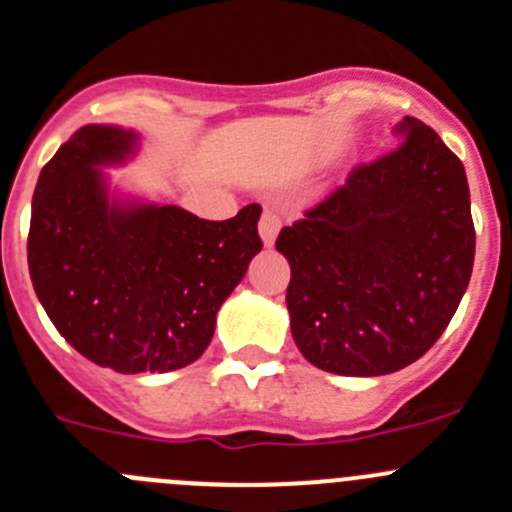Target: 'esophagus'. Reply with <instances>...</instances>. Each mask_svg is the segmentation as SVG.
I'll use <instances>...</instances> for the list:
<instances>
[{"label":"esophagus","instance_id":"obj_1","mask_svg":"<svg viewBox=\"0 0 512 512\" xmlns=\"http://www.w3.org/2000/svg\"><path fill=\"white\" fill-rule=\"evenodd\" d=\"M280 227H283V222H280L278 212H272V209H265L260 217V237L262 242H265V247H272L275 245V240H278V232Z\"/></svg>","mask_w":512,"mask_h":512}]
</instances>
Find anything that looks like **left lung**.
Listing matches in <instances>:
<instances>
[{"label":"left lung","mask_w":512,"mask_h":512,"mask_svg":"<svg viewBox=\"0 0 512 512\" xmlns=\"http://www.w3.org/2000/svg\"><path fill=\"white\" fill-rule=\"evenodd\" d=\"M399 146L356 166L293 227L285 303L295 346L338 376H384L414 364L452 321L475 262L465 166L407 116Z\"/></svg>","instance_id":"8db88e82"}]
</instances>
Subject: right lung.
I'll return each instance as SVG.
<instances>
[{
	"mask_svg": "<svg viewBox=\"0 0 512 512\" xmlns=\"http://www.w3.org/2000/svg\"><path fill=\"white\" fill-rule=\"evenodd\" d=\"M138 143L133 128L93 123L57 148L32 197L27 262L75 351L118 374H164L207 351L219 308L262 250V209L209 222L123 197L105 169L131 161Z\"/></svg>",
	"mask_w": 512,
	"mask_h": 512,
	"instance_id": "1",
	"label": "right lung"
}]
</instances>
